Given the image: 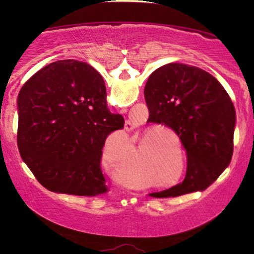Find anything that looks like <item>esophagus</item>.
Masks as SVG:
<instances>
[{"label": "esophagus", "mask_w": 254, "mask_h": 254, "mask_svg": "<svg viewBox=\"0 0 254 254\" xmlns=\"http://www.w3.org/2000/svg\"><path fill=\"white\" fill-rule=\"evenodd\" d=\"M125 126H126V129H128V130H129V129H133V125H131L130 124V121H126V124H125Z\"/></svg>", "instance_id": "esophagus-1"}]
</instances>
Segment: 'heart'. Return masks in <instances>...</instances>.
<instances>
[{"label":"heart","instance_id":"obj_1","mask_svg":"<svg viewBox=\"0 0 254 254\" xmlns=\"http://www.w3.org/2000/svg\"><path fill=\"white\" fill-rule=\"evenodd\" d=\"M142 142H143V141H142Z\"/></svg>","mask_w":254,"mask_h":254}]
</instances>
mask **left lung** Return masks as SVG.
Returning a JSON list of instances; mask_svg holds the SVG:
<instances>
[{
	"mask_svg": "<svg viewBox=\"0 0 254 254\" xmlns=\"http://www.w3.org/2000/svg\"><path fill=\"white\" fill-rule=\"evenodd\" d=\"M149 120L171 128L186 150L184 182L154 197L203 190L230 164L236 112L230 97L209 72L185 64L162 65L144 86Z\"/></svg>",
	"mask_w": 254,
	"mask_h": 254,
	"instance_id": "obj_1",
	"label": "left lung"
}]
</instances>
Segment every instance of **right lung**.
I'll use <instances>...</instances> for the list:
<instances>
[{"label": "right lung", "mask_w": 254, "mask_h": 254, "mask_svg": "<svg viewBox=\"0 0 254 254\" xmlns=\"http://www.w3.org/2000/svg\"><path fill=\"white\" fill-rule=\"evenodd\" d=\"M106 96L99 72L76 60L47 64L20 89L17 143L45 189L81 196L107 192L103 147L125 120L110 112Z\"/></svg>", "instance_id": "obj_1"}]
</instances>
